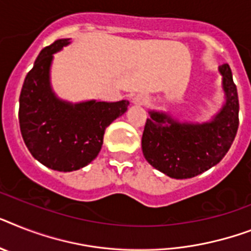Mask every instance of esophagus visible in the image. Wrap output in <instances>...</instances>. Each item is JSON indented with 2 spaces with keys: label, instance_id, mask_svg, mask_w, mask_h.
I'll list each match as a JSON object with an SVG mask.
<instances>
[{
  "label": "esophagus",
  "instance_id": "34e87169",
  "mask_svg": "<svg viewBox=\"0 0 251 251\" xmlns=\"http://www.w3.org/2000/svg\"><path fill=\"white\" fill-rule=\"evenodd\" d=\"M132 101L138 105H146L147 103H148V98L144 97V95H136V97L132 99Z\"/></svg>",
  "mask_w": 251,
  "mask_h": 251
}]
</instances>
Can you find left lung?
<instances>
[{
    "mask_svg": "<svg viewBox=\"0 0 251 251\" xmlns=\"http://www.w3.org/2000/svg\"><path fill=\"white\" fill-rule=\"evenodd\" d=\"M225 103L210 121L187 122L168 112L150 111L142 136L146 160L170 178L202 174L225 157L238 129V95L228 64L219 67Z\"/></svg>",
    "mask_w": 251,
    "mask_h": 251,
    "instance_id": "obj_1",
    "label": "left lung"
}]
</instances>
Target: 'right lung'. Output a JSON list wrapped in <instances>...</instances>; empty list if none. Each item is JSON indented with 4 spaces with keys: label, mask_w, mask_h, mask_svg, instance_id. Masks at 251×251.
<instances>
[{
    "label": "right lung",
    "mask_w": 251,
    "mask_h": 251,
    "mask_svg": "<svg viewBox=\"0 0 251 251\" xmlns=\"http://www.w3.org/2000/svg\"><path fill=\"white\" fill-rule=\"evenodd\" d=\"M71 44L56 40L41 50L19 98V125L26 148L37 161L56 172H75L97 158L108 126L127 111V100L71 103L54 93L52 59Z\"/></svg>",
    "instance_id": "obj_1"
}]
</instances>
